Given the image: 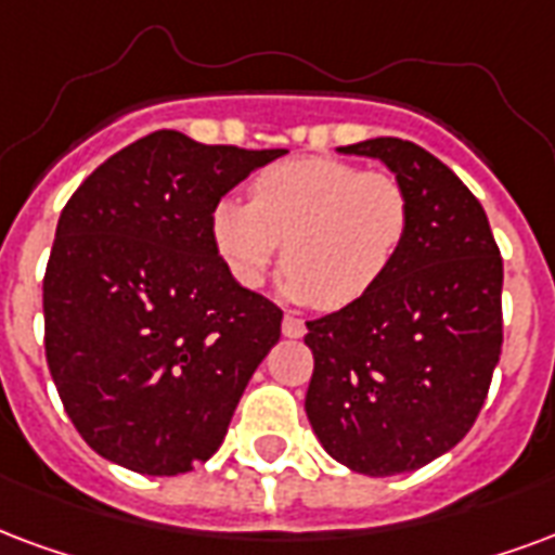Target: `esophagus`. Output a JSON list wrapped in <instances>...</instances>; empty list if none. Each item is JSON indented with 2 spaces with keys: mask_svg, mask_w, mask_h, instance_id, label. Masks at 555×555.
<instances>
[{
  "mask_svg": "<svg viewBox=\"0 0 555 555\" xmlns=\"http://www.w3.org/2000/svg\"><path fill=\"white\" fill-rule=\"evenodd\" d=\"M282 332H285L288 338H302V335H306V323L299 318H294V314H285V318H282Z\"/></svg>",
  "mask_w": 555,
  "mask_h": 555,
  "instance_id": "esophagus-1",
  "label": "esophagus"
}]
</instances>
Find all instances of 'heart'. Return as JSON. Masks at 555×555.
I'll list each match as a JSON object with an SVG mask.
<instances>
[{"label":"heart","instance_id":"obj_1","mask_svg":"<svg viewBox=\"0 0 555 555\" xmlns=\"http://www.w3.org/2000/svg\"><path fill=\"white\" fill-rule=\"evenodd\" d=\"M409 229L405 184L338 158L273 164L249 182V203L225 196L211 211L217 253L244 288L261 285L282 249L285 297L330 311L359 302L388 276Z\"/></svg>","mask_w":555,"mask_h":555}]
</instances>
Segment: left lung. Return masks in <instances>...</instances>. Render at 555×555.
I'll use <instances>...</instances> for the list:
<instances>
[{
  "label": "left lung",
  "mask_w": 555,
  "mask_h": 555,
  "mask_svg": "<svg viewBox=\"0 0 555 555\" xmlns=\"http://www.w3.org/2000/svg\"><path fill=\"white\" fill-rule=\"evenodd\" d=\"M391 167L412 229L388 276L359 302L309 320L306 414L356 474L417 470L474 426L503 350V258L482 205L412 141L340 146Z\"/></svg>",
  "instance_id": "8db88e82"
}]
</instances>
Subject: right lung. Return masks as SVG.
Masks as SVG:
<instances>
[{
  "label": "right lung",
  "mask_w": 555,
  "mask_h": 555,
  "mask_svg": "<svg viewBox=\"0 0 555 555\" xmlns=\"http://www.w3.org/2000/svg\"><path fill=\"white\" fill-rule=\"evenodd\" d=\"M279 155L152 131L64 205L43 276V344L64 412L102 459L176 476L223 444L282 335V309L232 279L211 211Z\"/></svg>",
  "instance_id": "obj_1"
}]
</instances>
